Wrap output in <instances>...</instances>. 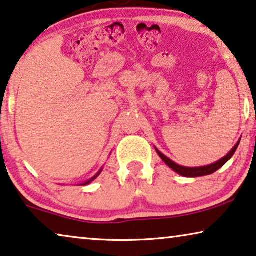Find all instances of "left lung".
Masks as SVG:
<instances>
[{
    "label": "left lung",
    "instance_id": "8db88e82",
    "mask_svg": "<svg viewBox=\"0 0 256 256\" xmlns=\"http://www.w3.org/2000/svg\"><path fill=\"white\" fill-rule=\"evenodd\" d=\"M240 142V140H239ZM239 142L236 144L234 146H233V149L230 151V152L220 159V160H218L216 162H214V164L208 165V166H203V168H184V166H180L176 164V162H172L171 159H168L166 156L162 154L160 151H158L157 149V154H159V157H160L162 160L165 162V164L168 166V168H171L174 172H176L178 174H180V176H188V178H196V176H209V174H212L217 171V170H220L222 166H223L225 162H226L230 158L232 157L233 154H234L236 148L239 146Z\"/></svg>",
    "mask_w": 256,
    "mask_h": 256
}]
</instances>
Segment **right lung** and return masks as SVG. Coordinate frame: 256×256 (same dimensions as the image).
<instances>
[{
  "label": "right lung",
  "mask_w": 256,
  "mask_h": 256,
  "mask_svg": "<svg viewBox=\"0 0 256 256\" xmlns=\"http://www.w3.org/2000/svg\"><path fill=\"white\" fill-rule=\"evenodd\" d=\"M102 172V171H100ZM100 172H98V174H97V176H94V178H92V179H90V180H88V181H86V182H85V184H90L91 182V181H94V179H96V178H97L98 176H99V174H100Z\"/></svg>",
  "instance_id": "right-lung-1"
}]
</instances>
